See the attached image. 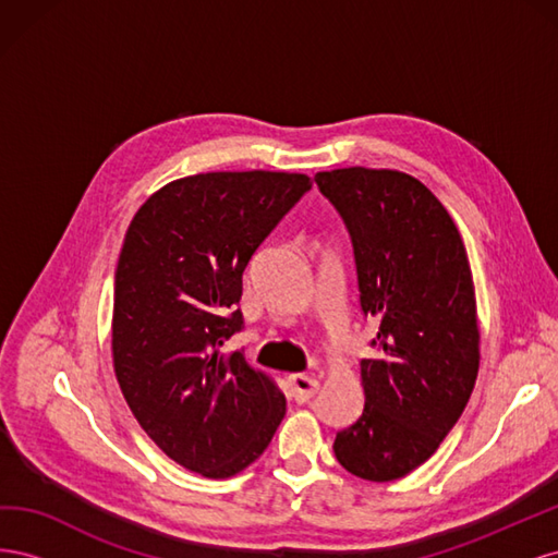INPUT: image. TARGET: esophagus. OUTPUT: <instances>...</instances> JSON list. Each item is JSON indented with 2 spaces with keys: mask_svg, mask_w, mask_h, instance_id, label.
Returning <instances> with one entry per match:
<instances>
[{
  "mask_svg": "<svg viewBox=\"0 0 558 558\" xmlns=\"http://www.w3.org/2000/svg\"><path fill=\"white\" fill-rule=\"evenodd\" d=\"M289 386H291V393H293L295 402H307L318 391V381L310 375H291Z\"/></svg>",
  "mask_w": 558,
  "mask_h": 558,
  "instance_id": "obj_1",
  "label": "esophagus"
}]
</instances>
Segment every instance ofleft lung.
Segmentation results:
<instances>
[{
	"instance_id": "1",
	"label": "left lung",
	"mask_w": 558,
	"mask_h": 558,
	"mask_svg": "<svg viewBox=\"0 0 558 558\" xmlns=\"http://www.w3.org/2000/svg\"><path fill=\"white\" fill-rule=\"evenodd\" d=\"M342 216L359 302L379 328L361 361L363 414L335 435V459L369 482L400 480L428 461L463 414L480 369L468 253L424 183L393 170L318 172Z\"/></svg>"
}]
</instances>
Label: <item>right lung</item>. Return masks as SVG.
Listing matches in <instances>:
<instances>
[{
  "instance_id": "obj_1",
  "label": "right lung",
  "mask_w": 558,
  "mask_h": 558,
  "mask_svg": "<svg viewBox=\"0 0 558 558\" xmlns=\"http://www.w3.org/2000/svg\"><path fill=\"white\" fill-rule=\"evenodd\" d=\"M310 189V177L286 172L185 177L128 228L113 289L116 377L146 435L185 470L238 475L286 414L275 381L221 347L244 328L251 256Z\"/></svg>"
}]
</instances>
